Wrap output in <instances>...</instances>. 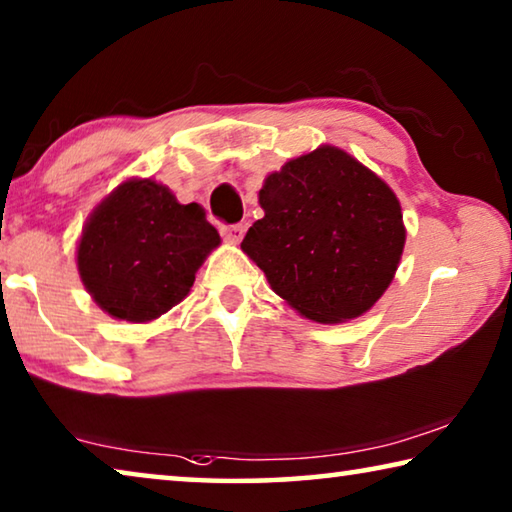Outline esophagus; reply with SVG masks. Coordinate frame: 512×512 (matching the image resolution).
<instances>
[{
    "label": "esophagus",
    "mask_w": 512,
    "mask_h": 512,
    "mask_svg": "<svg viewBox=\"0 0 512 512\" xmlns=\"http://www.w3.org/2000/svg\"><path fill=\"white\" fill-rule=\"evenodd\" d=\"M243 232H246V227L243 225H223L221 227V234L227 243H239L243 239Z\"/></svg>",
    "instance_id": "1"
}]
</instances>
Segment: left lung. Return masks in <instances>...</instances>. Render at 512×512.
Masks as SVG:
<instances>
[{
    "mask_svg": "<svg viewBox=\"0 0 512 512\" xmlns=\"http://www.w3.org/2000/svg\"><path fill=\"white\" fill-rule=\"evenodd\" d=\"M259 207L264 218L241 250L305 319H358L392 285L405 246L401 202L342 148L289 159L264 180Z\"/></svg>",
    "mask_w": 512,
    "mask_h": 512,
    "instance_id": "obj_1",
    "label": "left lung"
}]
</instances>
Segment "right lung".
Masks as SVG:
<instances>
[{
    "label": "right lung",
    "mask_w": 512,
    "mask_h": 512,
    "mask_svg": "<svg viewBox=\"0 0 512 512\" xmlns=\"http://www.w3.org/2000/svg\"><path fill=\"white\" fill-rule=\"evenodd\" d=\"M221 246L198 202L182 205L150 177L118 184L77 241V271L104 312L118 321L148 323L189 296L196 273Z\"/></svg>",
    "instance_id": "obj_1"
}]
</instances>
